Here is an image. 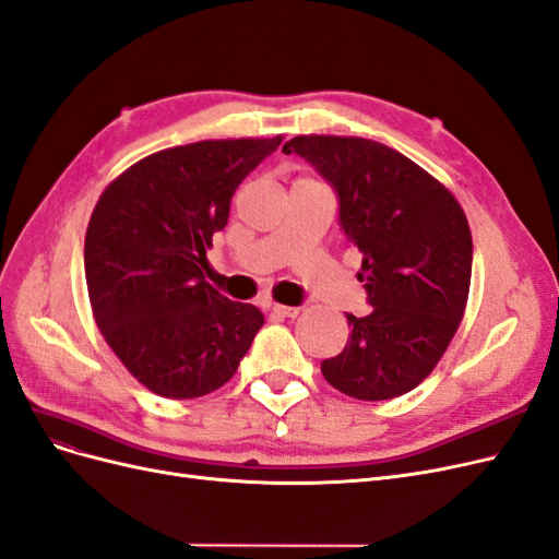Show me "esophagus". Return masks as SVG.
I'll return each mask as SVG.
<instances>
[{
    "instance_id": "esophagus-1",
    "label": "esophagus",
    "mask_w": 559,
    "mask_h": 559,
    "mask_svg": "<svg viewBox=\"0 0 559 559\" xmlns=\"http://www.w3.org/2000/svg\"><path fill=\"white\" fill-rule=\"evenodd\" d=\"M298 307H288V305H280V302H275L273 305V314L275 317H284V319H294V317H298Z\"/></svg>"
}]
</instances>
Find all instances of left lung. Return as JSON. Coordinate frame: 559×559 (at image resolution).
I'll list each match as a JSON object with an SVG mask.
<instances>
[{
  "mask_svg": "<svg viewBox=\"0 0 559 559\" xmlns=\"http://www.w3.org/2000/svg\"><path fill=\"white\" fill-rule=\"evenodd\" d=\"M329 180L340 224L362 254L372 310L346 314L344 352L321 362L333 389L391 400L426 379L465 317L472 230L451 191L397 150L358 136L307 133L284 145Z\"/></svg>",
  "mask_w": 559,
  "mask_h": 559,
  "instance_id": "left-lung-1",
  "label": "left lung"
}]
</instances>
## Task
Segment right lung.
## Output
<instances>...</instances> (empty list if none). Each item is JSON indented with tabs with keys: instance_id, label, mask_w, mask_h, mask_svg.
Listing matches in <instances>:
<instances>
[{
	"instance_id": "obj_1",
	"label": "right lung",
	"mask_w": 559,
	"mask_h": 559,
	"mask_svg": "<svg viewBox=\"0 0 559 559\" xmlns=\"http://www.w3.org/2000/svg\"><path fill=\"white\" fill-rule=\"evenodd\" d=\"M284 136L166 147L120 173L85 234L96 325L124 368L162 397L222 389L263 325L259 307L205 282V249L240 182Z\"/></svg>"
}]
</instances>
